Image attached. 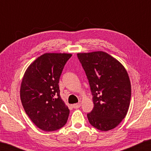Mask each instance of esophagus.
<instances>
[{
  "label": "esophagus",
  "instance_id": "obj_1",
  "mask_svg": "<svg viewBox=\"0 0 151 151\" xmlns=\"http://www.w3.org/2000/svg\"><path fill=\"white\" fill-rule=\"evenodd\" d=\"M80 106H81V104H80V102H79V103H77V104H73V107L74 109H78V108H80Z\"/></svg>",
  "mask_w": 151,
  "mask_h": 151
}]
</instances>
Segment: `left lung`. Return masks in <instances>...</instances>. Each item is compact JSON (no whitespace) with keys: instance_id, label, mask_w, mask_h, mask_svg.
<instances>
[{"instance_id":"8db88e82","label":"left lung","mask_w":151,"mask_h":151,"mask_svg":"<svg viewBox=\"0 0 151 151\" xmlns=\"http://www.w3.org/2000/svg\"><path fill=\"white\" fill-rule=\"evenodd\" d=\"M93 95L94 107L87 114L93 127L107 131L126 117L131 97V82L119 62L104 51L78 53Z\"/></svg>"}]
</instances>
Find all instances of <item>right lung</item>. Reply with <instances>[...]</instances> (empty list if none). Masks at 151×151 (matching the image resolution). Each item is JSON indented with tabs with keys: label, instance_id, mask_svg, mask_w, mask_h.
<instances>
[{
	"label": "right lung",
	"instance_id": "1",
	"mask_svg": "<svg viewBox=\"0 0 151 151\" xmlns=\"http://www.w3.org/2000/svg\"><path fill=\"white\" fill-rule=\"evenodd\" d=\"M71 53H45L24 72L20 100L33 123L45 131H53L67 123L69 109L60 96L59 80Z\"/></svg>",
	"mask_w": 151,
	"mask_h": 151
}]
</instances>
